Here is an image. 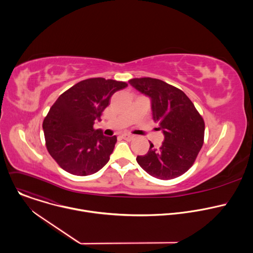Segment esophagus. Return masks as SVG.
I'll return each instance as SVG.
<instances>
[{
	"mask_svg": "<svg viewBox=\"0 0 253 253\" xmlns=\"http://www.w3.org/2000/svg\"><path fill=\"white\" fill-rule=\"evenodd\" d=\"M121 136H122V138L125 139V140H131V139L133 138V136H132L131 134H128V133H123Z\"/></svg>",
	"mask_w": 253,
	"mask_h": 253,
	"instance_id": "1",
	"label": "esophagus"
}]
</instances>
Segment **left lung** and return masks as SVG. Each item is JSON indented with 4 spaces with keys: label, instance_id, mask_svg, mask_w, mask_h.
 I'll list each match as a JSON object with an SVG mask.
<instances>
[{
    "label": "left lung",
    "instance_id": "8db88e82",
    "mask_svg": "<svg viewBox=\"0 0 253 253\" xmlns=\"http://www.w3.org/2000/svg\"><path fill=\"white\" fill-rule=\"evenodd\" d=\"M130 85L151 99L153 120L164 134L159 149L150 142L138 164L151 176L168 180L184 174L194 163L204 140V121L183 91L154 78H135Z\"/></svg>",
    "mask_w": 253,
    "mask_h": 253
}]
</instances>
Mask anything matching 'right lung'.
Listing matches in <instances>:
<instances>
[{
	"label": "right lung",
	"instance_id": "1",
	"mask_svg": "<svg viewBox=\"0 0 253 253\" xmlns=\"http://www.w3.org/2000/svg\"><path fill=\"white\" fill-rule=\"evenodd\" d=\"M125 82L91 78L68 89L44 119L43 130L50 155L65 171L78 176L98 172L110 159L117 137L94 129L112 95Z\"/></svg>",
	"mask_w": 253,
	"mask_h": 253
}]
</instances>
